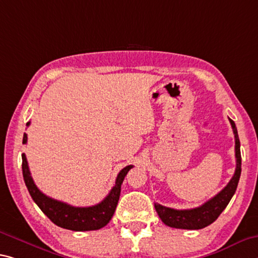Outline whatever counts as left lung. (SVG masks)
<instances>
[{
  "label": "left lung",
  "mask_w": 258,
  "mask_h": 258,
  "mask_svg": "<svg viewBox=\"0 0 258 258\" xmlns=\"http://www.w3.org/2000/svg\"><path fill=\"white\" fill-rule=\"evenodd\" d=\"M230 119V118H228ZM235 139V158L236 167L235 172L233 174L230 182L225 186L217 195L207 201L201 207L194 208V209L177 210L172 208H167L161 204L155 203L159 218L162 222L170 227L182 228V230H200V228L207 227L215 222L219 217V215L227 207L228 202L231 201L232 196L234 195L236 187H238L240 174H241V153H240V140L236 131L234 121L230 119Z\"/></svg>",
  "instance_id": "1"
}]
</instances>
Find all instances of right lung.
I'll list each match as a JSON object with an SVG mask.
<instances>
[{"mask_svg": "<svg viewBox=\"0 0 258 258\" xmlns=\"http://www.w3.org/2000/svg\"><path fill=\"white\" fill-rule=\"evenodd\" d=\"M26 125H30V121ZM26 142L27 134L24 133L23 144L25 145ZM22 159L24 181H25V185L33 201L38 204L41 211L55 225L71 231L100 230L110 222L114 214V210H116L118 200H119L121 183L124 181L125 175L133 167V165H127L118 173L114 186L103 201L95 204V206L83 208L72 207L70 204L57 201V200L44 195L36 187L33 179H32L25 154L22 155Z\"/></svg>", "mask_w": 258, "mask_h": 258, "instance_id": "obj_1", "label": "right lung"}]
</instances>
